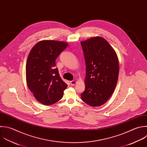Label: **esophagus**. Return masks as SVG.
<instances>
[{
  "label": "esophagus",
  "mask_w": 147,
  "mask_h": 147,
  "mask_svg": "<svg viewBox=\"0 0 147 147\" xmlns=\"http://www.w3.org/2000/svg\"><path fill=\"white\" fill-rule=\"evenodd\" d=\"M70 83H71V84L72 86H74V85H75V84H76L77 82H76V80H72V81L70 82Z\"/></svg>",
  "instance_id": "esophagus-1"
}]
</instances>
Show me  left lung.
Here are the masks:
<instances>
[{
    "label": "left lung",
    "instance_id": "left-lung-1",
    "mask_svg": "<svg viewBox=\"0 0 147 147\" xmlns=\"http://www.w3.org/2000/svg\"><path fill=\"white\" fill-rule=\"evenodd\" d=\"M86 67L83 102L92 107L105 103L117 85L119 62L115 51L103 37H95L81 42Z\"/></svg>",
    "mask_w": 147,
    "mask_h": 147
}]
</instances>
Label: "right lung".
I'll list each match as a JSON object with an SVG mask.
<instances>
[{"instance_id":"obj_1","label":"right lung","mask_w":147,"mask_h":147,"mask_svg":"<svg viewBox=\"0 0 147 147\" xmlns=\"http://www.w3.org/2000/svg\"><path fill=\"white\" fill-rule=\"evenodd\" d=\"M68 45L64 41L42 40L31 49L26 65L29 89L39 102L51 105L60 100L67 87L56 67V59Z\"/></svg>"}]
</instances>
